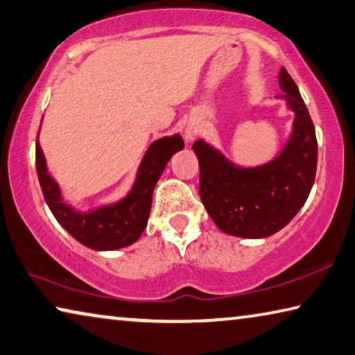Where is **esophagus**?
<instances>
[{"label":"esophagus","instance_id":"obj_1","mask_svg":"<svg viewBox=\"0 0 355 355\" xmlns=\"http://www.w3.org/2000/svg\"><path fill=\"white\" fill-rule=\"evenodd\" d=\"M196 136H198V128H194V126H187V128H184V139H187L188 142H191V140H194Z\"/></svg>","mask_w":355,"mask_h":355}]
</instances>
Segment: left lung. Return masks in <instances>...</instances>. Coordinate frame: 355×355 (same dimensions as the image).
I'll list each match as a JSON object with an SVG mask.
<instances>
[{"label": "left lung", "mask_w": 355, "mask_h": 355, "mask_svg": "<svg viewBox=\"0 0 355 355\" xmlns=\"http://www.w3.org/2000/svg\"><path fill=\"white\" fill-rule=\"evenodd\" d=\"M283 99L294 112L288 142L277 157L262 166L235 164L221 150L196 140L199 159V194L213 223L229 235L266 239L277 234L299 213L313 188L318 164L316 132L295 82L279 69Z\"/></svg>", "instance_id": "8db88e82"}]
</instances>
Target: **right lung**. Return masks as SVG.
Here are the masks:
<instances>
[{
  "instance_id": "add662e5",
  "label": "right lung",
  "mask_w": 355,
  "mask_h": 355,
  "mask_svg": "<svg viewBox=\"0 0 355 355\" xmlns=\"http://www.w3.org/2000/svg\"><path fill=\"white\" fill-rule=\"evenodd\" d=\"M184 144L180 134L164 136L151 142L140 161L136 178L126 196L109 204L93 205L82 210L64 199L63 189L50 175L47 159L36 140V171L44 199L56 221L78 243L94 251H115L136 243L147 227L153 191L162 172Z\"/></svg>"
}]
</instances>
